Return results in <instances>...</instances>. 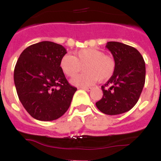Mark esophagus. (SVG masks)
<instances>
[{"label": "esophagus", "instance_id": "obj_1", "mask_svg": "<svg viewBox=\"0 0 161 161\" xmlns=\"http://www.w3.org/2000/svg\"><path fill=\"white\" fill-rule=\"evenodd\" d=\"M81 89H85V90L87 91V92H89V91L92 90V88H91V87H82Z\"/></svg>", "mask_w": 161, "mask_h": 161}]
</instances>
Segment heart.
<instances>
[{
	"instance_id": "1",
	"label": "heart",
	"mask_w": 161,
	"mask_h": 161,
	"mask_svg": "<svg viewBox=\"0 0 161 161\" xmlns=\"http://www.w3.org/2000/svg\"><path fill=\"white\" fill-rule=\"evenodd\" d=\"M59 66L64 73L69 77L77 75L85 67V73L74 77L71 81L74 85L80 87L93 85L99 79L107 80L115 70L114 59L95 48L80 50L75 56L66 54L61 58Z\"/></svg>"
}]
</instances>
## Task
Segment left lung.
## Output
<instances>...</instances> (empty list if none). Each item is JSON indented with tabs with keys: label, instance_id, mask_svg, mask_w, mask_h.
<instances>
[{
	"label": "left lung",
	"instance_id": "left-lung-1",
	"mask_svg": "<svg viewBox=\"0 0 161 161\" xmlns=\"http://www.w3.org/2000/svg\"><path fill=\"white\" fill-rule=\"evenodd\" d=\"M106 47L113 55L115 70L102 86L103 97L96 106L106 114H120L129 111L139 100L145 83V62L133 47L119 42H108Z\"/></svg>",
	"mask_w": 161,
	"mask_h": 161
}]
</instances>
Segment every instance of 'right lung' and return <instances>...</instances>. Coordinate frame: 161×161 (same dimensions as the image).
I'll use <instances>...</instances> for the list:
<instances>
[{"label": "right lung", "instance_id": "obj_1", "mask_svg": "<svg viewBox=\"0 0 161 161\" xmlns=\"http://www.w3.org/2000/svg\"><path fill=\"white\" fill-rule=\"evenodd\" d=\"M66 53L60 44L43 41L25 48L17 61L14 79L18 98L37 120H55L70 106L77 89L59 66Z\"/></svg>", "mask_w": 161, "mask_h": 161}]
</instances>
